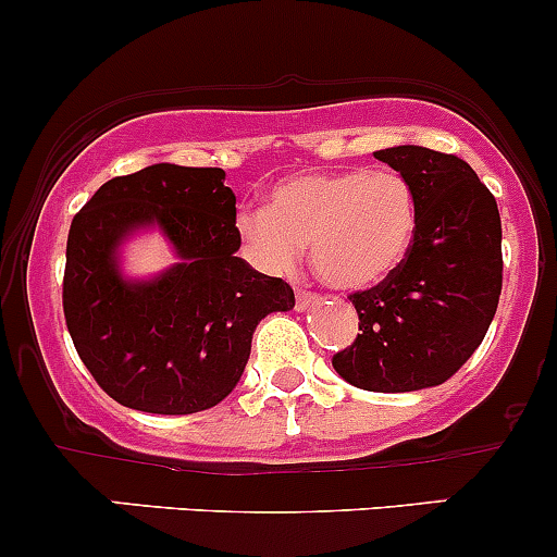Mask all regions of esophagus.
I'll list each match as a JSON object with an SVG mask.
<instances>
[{"label": "esophagus", "instance_id": "esophagus-1", "mask_svg": "<svg viewBox=\"0 0 557 557\" xmlns=\"http://www.w3.org/2000/svg\"><path fill=\"white\" fill-rule=\"evenodd\" d=\"M318 301L320 298L318 294H312V290H296V309H301V312L312 309Z\"/></svg>", "mask_w": 557, "mask_h": 557}]
</instances>
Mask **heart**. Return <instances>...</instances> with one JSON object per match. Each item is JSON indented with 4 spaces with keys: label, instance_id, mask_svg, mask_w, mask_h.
Instances as JSON below:
<instances>
[{
    "label": "heart",
    "instance_id": "1",
    "mask_svg": "<svg viewBox=\"0 0 557 557\" xmlns=\"http://www.w3.org/2000/svg\"><path fill=\"white\" fill-rule=\"evenodd\" d=\"M419 224L411 184L395 171L304 173L269 191L267 210H245L237 226L263 269L283 272L312 250V267L338 290L384 283L406 259Z\"/></svg>",
    "mask_w": 557,
    "mask_h": 557
}]
</instances>
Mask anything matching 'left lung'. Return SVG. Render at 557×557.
Listing matches in <instances>:
<instances>
[{
    "label": "left lung",
    "instance_id": "1",
    "mask_svg": "<svg viewBox=\"0 0 557 557\" xmlns=\"http://www.w3.org/2000/svg\"><path fill=\"white\" fill-rule=\"evenodd\" d=\"M373 157L411 184L419 224L400 267L349 294L360 333L333 368L360 389L413 392L448 382L483 342L502 296V219L456 154L392 146Z\"/></svg>",
    "mask_w": 557,
    "mask_h": 557
}]
</instances>
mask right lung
Instances as JSON below:
<instances>
[{"label":"right lung","instance_id":"1","mask_svg":"<svg viewBox=\"0 0 557 557\" xmlns=\"http://www.w3.org/2000/svg\"><path fill=\"white\" fill-rule=\"evenodd\" d=\"M221 168H144L107 181L74 215L63 269V314L98 386L146 413H197L237 386L250 338L269 312L294 309L285 280L237 253V208ZM157 223L182 259L149 284L115 269V245Z\"/></svg>","mask_w":557,"mask_h":557}]
</instances>
